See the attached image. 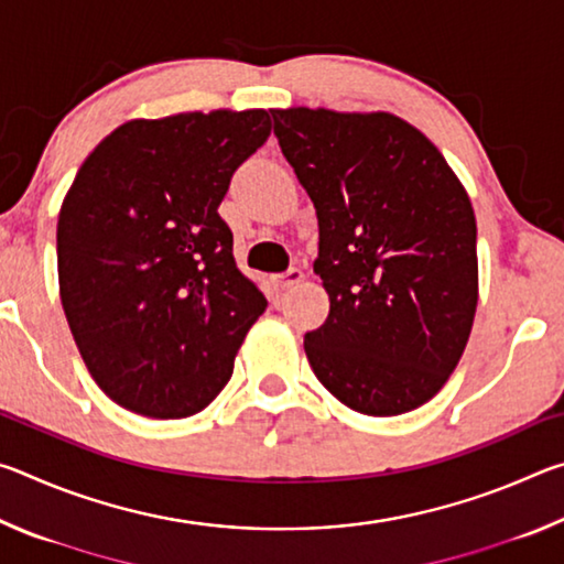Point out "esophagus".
<instances>
[{"mask_svg":"<svg viewBox=\"0 0 564 564\" xmlns=\"http://www.w3.org/2000/svg\"><path fill=\"white\" fill-rule=\"evenodd\" d=\"M275 285H279V289H293V285H299L301 281H303V271L301 269H289L285 273H279L275 275Z\"/></svg>","mask_w":564,"mask_h":564,"instance_id":"esophagus-1","label":"esophagus"}]
</instances>
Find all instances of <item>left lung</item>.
Here are the masks:
<instances>
[{"label": "left lung", "instance_id": "left-lung-1", "mask_svg": "<svg viewBox=\"0 0 564 564\" xmlns=\"http://www.w3.org/2000/svg\"><path fill=\"white\" fill-rule=\"evenodd\" d=\"M281 151L318 216L326 323L305 333L343 405L390 417L453 376L477 308V226L460 178L390 111L271 109Z\"/></svg>", "mask_w": 564, "mask_h": 564}]
</instances>
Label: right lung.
I'll use <instances>...</instances> for the list:
<instances>
[{"instance_id":"obj_1","label":"right lung","mask_w":564,"mask_h":564,"mask_svg":"<svg viewBox=\"0 0 564 564\" xmlns=\"http://www.w3.org/2000/svg\"><path fill=\"white\" fill-rule=\"evenodd\" d=\"M265 109L131 119L104 137L56 224L64 316L97 386L131 413H202L234 373L265 299L218 216Z\"/></svg>"}]
</instances>
